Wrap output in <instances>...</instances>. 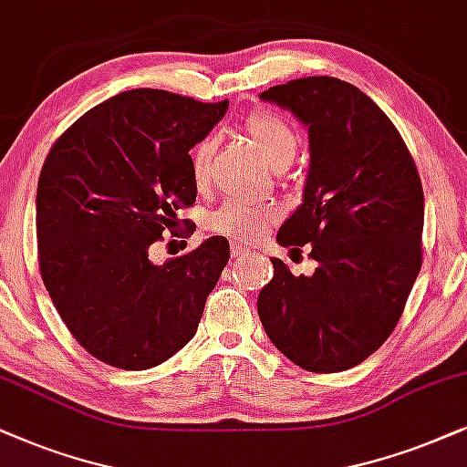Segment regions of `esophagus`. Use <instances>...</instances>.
Masks as SVG:
<instances>
[{"label": "esophagus", "instance_id": "1", "mask_svg": "<svg viewBox=\"0 0 467 467\" xmlns=\"http://www.w3.org/2000/svg\"><path fill=\"white\" fill-rule=\"evenodd\" d=\"M250 250H247V247H244V245H234L233 247V258L234 260H245L247 256H250Z\"/></svg>", "mask_w": 467, "mask_h": 467}]
</instances>
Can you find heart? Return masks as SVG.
<instances>
[{
	"label": "heart",
	"instance_id": "b5f03b06",
	"mask_svg": "<svg viewBox=\"0 0 467 467\" xmlns=\"http://www.w3.org/2000/svg\"><path fill=\"white\" fill-rule=\"evenodd\" d=\"M244 134L252 142L266 166L282 171L295 160L296 155V134L292 132L288 123L279 119L277 115L266 113V110H254L245 117ZM215 155V140L207 136L192 149V177L198 188L207 185L211 161ZM277 220V211L271 207H258V204L241 202V201H226L215 211H211L207 217V226L213 233L228 237L233 241H250L258 239L263 230L271 226Z\"/></svg>",
	"mask_w": 467,
	"mask_h": 467
}]
</instances>
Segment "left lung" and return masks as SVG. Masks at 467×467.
I'll return each mask as SVG.
<instances>
[{
	"instance_id": "left-lung-1",
	"label": "left lung",
	"mask_w": 467,
	"mask_h": 467,
	"mask_svg": "<svg viewBox=\"0 0 467 467\" xmlns=\"http://www.w3.org/2000/svg\"><path fill=\"white\" fill-rule=\"evenodd\" d=\"M260 99L290 110L309 136L303 202L277 244L312 245L318 266L295 277L271 258L258 316L284 357L316 374L363 363L401 318L422 265L425 198L401 134L357 87L333 77L275 85Z\"/></svg>"
}]
</instances>
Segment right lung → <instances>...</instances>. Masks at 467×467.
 I'll list each match as a JSON object with an SVG mask.
<instances>
[{"label": "right lung", "instance_id": "right-lung-1", "mask_svg": "<svg viewBox=\"0 0 467 467\" xmlns=\"http://www.w3.org/2000/svg\"><path fill=\"white\" fill-rule=\"evenodd\" d=\"M161 89L98 104L55 140L38 179L42 282L67 331L91 357L151 369L194 337L228 263L223 237L155 265L149 247L192 207L190 149L226 115Z\"/></svg>", "mask_w": 467, "mask_h": 467}]
</instances>
